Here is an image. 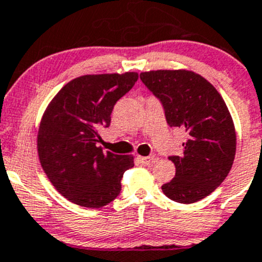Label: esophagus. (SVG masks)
Here are the masks:
<instances>
[{"mask_svg": "<svg viewBox=\"0 0 262 262\" xmlns=\"http://www.w3.org/2000/svg\"><path fill=\"white\" fill-rule=\"evenodd\" d=\"M139 162L144 165H149L155 162V157L154 155H150V157H139Z\"/></svg>", "mask_w": 262, "mask_h": 262, "instance_id": "esophagus-1", "label": "esophagus"}]
</instances>
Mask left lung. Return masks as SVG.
Masks as SVG:
<instances>
[{"mask_svg": "<svg viewBox=\"0 0 262 262\" xmlns=\"http://www.w3.org/2000/svg\"><path fill=\"white\" fill-rule=\"evenodd\" d=\"M140 79L162 102L168 125L187 135L183 154L169 157L176 176L162 186L163 192L181 204L206 198L225 180L235 155L234 123L222 95L188 70L146 71Z\"/></svg>", "mask_w": 262, "mask_h": 262, "instance_id": "left-lung-1", "label": "left lung"}]
</instances>
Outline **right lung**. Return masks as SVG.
I'll return each instance as SVG.
<instances>
[{
    "label": "right lung",
    "mask_w": 262,
    "mask_h": 262,
    "mask_svg": "<svg viewBox=\"0 0 262 262\" xmlns=\"http://www.w3.org/2000/svg\"><path fill=\"white\" fill-rule=\"evenodd\" d=\"M137 72L84 75L67 82L51 100L38 130L39 162L62 196L97 209L115 200L132 155L103 152L100 128L111 125L116 102L130 92Z\"/></svg>",
    "instance_id": "right-lung-1"
}]
</instances>
